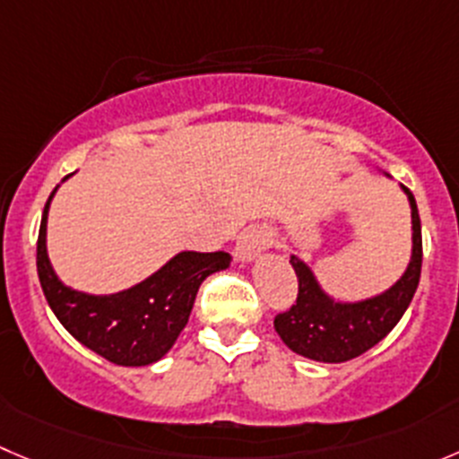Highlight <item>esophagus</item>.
<instances>
[{"instance_id":"1","label":"esophagus","mask_w":459,"mask_h":459,"mask_svg":"<svg viewBox=\"0 0 459 459\" xmlns=\"http://www.w3.org/2000/svg\"><path fill=\"white\" fill-rule=\"evenodd\" d=\"M270 246V237L264 230H247L238 237L237 247H234V256L237 261H252L261 250Z\"/></svg>"}]
</instances>
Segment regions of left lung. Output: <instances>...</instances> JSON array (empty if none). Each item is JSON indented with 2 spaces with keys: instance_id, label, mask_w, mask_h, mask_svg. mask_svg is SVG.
I'll use <instances>...</instances> for the list:
<instances>
[{
  "instance_id": "left-lung-1",
  "label": "left lung",
  "mask_w": 459,
  "mask_h": 459,
  "mask_svg": "<svg viewBox=\"0 0 459 459\" xmlns=\"http://www.w3.org/2000/svg\"><path fill=\"white\" fill-rule=\"evenodd\" d=\"M401 189L412 216V255L405 273L387 290L358 302H340L320 286L311 265L290 256L299 281L298 302L274 317V331L290 351L317 363H344L381 342L399 325L421 277V221L412 191L403 185Z\"/></svg>"
}]
</instances>
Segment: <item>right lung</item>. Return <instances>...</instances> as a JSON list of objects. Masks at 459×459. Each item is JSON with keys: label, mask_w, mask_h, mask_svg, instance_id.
I'll list each match as a JSON object with an SVG mask.
<instances>
[{"label": "right lung", "mask_w": 459, "mask_h": 459, "mask_svg": "<svg viewBox=\"0 0 459 459\" xmlns=\"http://www.w3.org/2000/svg\"><path fill=\"white\" fill-rule=\"evenodd\" d=\"M56 191L58 186L47 200L38 234V277L51 311L78 342L110 363L124 368L157 363L189 322L200 283L230 268L232 256L227 252H178L157 273L126 290L110 295L74 290L60 281L47 252V218Z\"/></svg>", "instance_id": "obj_1"}]
</instances>
